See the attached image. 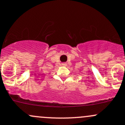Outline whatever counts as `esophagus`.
Instances as JSON below:
<instances>
[{"instance_id": "34e87169", "label": "esophagus", "mask_w": 125, "mask_h": 125, "mask_svg": "<svg viewBox=\"0 0 125 125\" xmlns=\"http://www.w3.org/2000/svg\"><path fill=\"white\" fill-rule=\"evenodd\" d=\"M62 65L63 66H66V64L65 63H62Z\"/></svg>"}]
</instances>
